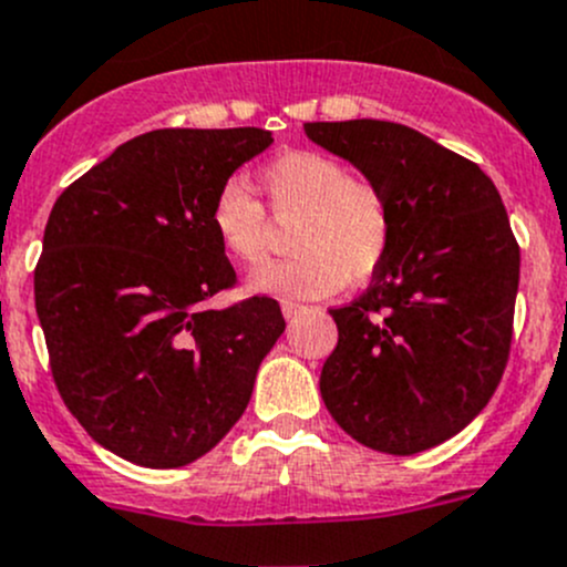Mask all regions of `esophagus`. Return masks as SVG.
<instances>
[{
  "instance_id": "1",
  "label": "esophagus",
  "mask_w": 567,
  "mask_h": 567,
  "mask_svg": "<svg viewBox=\"0 0 567 567\" xmlns=\"http://www.w3.org/2000/svg\"><path fill=\"white\" fill-rule=\"evenodd\" d=\"M299 312H305V305H296V301H282V316L288 318H296L299 316Z\"/></svg>"
}]
</instances>
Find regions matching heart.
Wrapping results in <instances>:
<instances>
[{
    "instance_id": "b5f03b06",
    "label": "heart",
    "mask_w": 567,
    "mask_h": 567,
    "mask_svg": "<svg viewBox=\"0 0 567 567\" xmlns=\"http://www.w3.org/2000/svg\"><path fill=\"white\" fill-rule=\"evenodd\" d=\"M260 185L279 224L296 221V257L268 262L251 277L255 293L318 299L351 279L371 277L393 238V213L384 190L349 174L323 152H285L260 168ZM213 233L229 257L246 266L266 260L271 218L244 183H227L210 210Z\"/></svg>"
}]
</instances>
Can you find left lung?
I'll return each instance as SVG.
<instances>
[{
  "label": "left lung",
  "instance_id": "left-lung-1",
  "mask_svg": "<svg viewBox=\"0 0 567 567\" xmlns=\"http://www.w3.org/2000/svg\"><path fill=\"white\" fill-rule=\"evenodd\" d=\"M312 144L384 190L393 238L360 299L332 312L321 399L346 435L384 454L463 432L502 382L520 249L493 179L393 121H312Z\"/></svg>",
  "mask_w": 567,
  "mask_h": 567
}]
</instances>
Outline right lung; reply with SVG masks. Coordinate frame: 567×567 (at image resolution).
<instances>
[{"label":"right lung","instance_id":"1","mask_svg":"<svg viewBox=\"0 0 567 567\" xmlns=\"http://www.w3.org/2000/svg\"><path fill=\"white\" fill-rule=\"evenodd\" d=\"M274 144L268 130H152L71 183L49 213L35 310L54 384L107 452L179 468L210 452L255 390L285 332L282 310L233 288L210 210L235 168Z\"/></svg>","mask_w":567,"mask_h":567}]
</instances>
